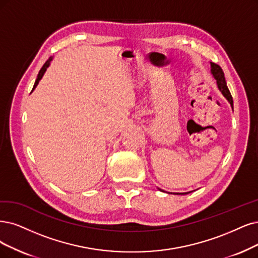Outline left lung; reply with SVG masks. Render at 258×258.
Returning a JSON list of instances; mask_svg holds the SVG:
<instances>
[{
  "mask_svg": "<svg viewBox=\"0 0 258 258\" xmlns=\"http://www.w3.org/2000/svg\"><path fill=\"white\" fill-rule=\"evenodd\" d=\"M211 73L213 74L214 79L216 80V83H217V86H218V89L220 90V92L222 93L223 97L228 101V103L231 104V107L234 108L233 106V98H232V94L230 92V90H228L227 86H226V82H225V78H224V73L222 71V69L220 68V66H218L214 62H211ZM159 189V188H158ZM160 191H164V190L159 189ZM165 192V191H164ZM191 191L189 192H168V194H173V195H187V194H190Z\"/></svg>",
  "mask_w": 258,
  "mask_h": 258,
  "instance_id": "left-lung-1",
  "label": "left lung"
}]
</instances>
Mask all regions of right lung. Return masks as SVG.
Here are the masks:
<instances>
[{"label": "right lung", "mask_w": 258, "mask_h": 258, "mask_svg": "<svg viewBox=\"0 0 258 258\" xmlns=\"http://www.w3.org/2000/svg\"><path fill=\"white\" fill-rule=\"evenodd\" d=\"M53 60V57L51 56L49 59H47L46 61H45V63L43 64V67L42 68L40 69V71H39V73H38V75H37V79H36V82H35V84H34V87H33V90L32 91H34L35 90V88L37 87V85L39 84V81L42 79V76H43V74L45 73V71H46V69L49 68L50 67V64H51V61Z\"/></svg>", "instance_id": "right-lung-1"}]
</instances>
